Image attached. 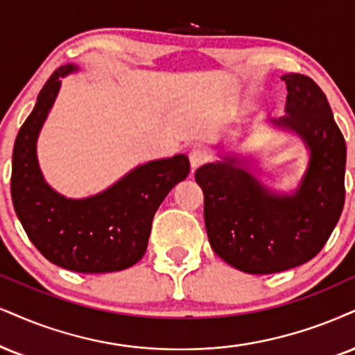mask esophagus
I'll return each instance as SVG.
<instances>
[{"instance_id":"esophagus-1","label":"esophagus","mask_w":355,"mask_h":355,"mask_svg":"<svg viewBox=\"0 0 355 355\" xmlns=\"http://www.w3.org/2000/svg\"><path fill=\"white\" fill-rule=\"evenodd\" d=\"M205 159H207V157H205L204 151H200L199 148H194V150H191V153H189V163H191L192 171L198 169L199 166H202L205 163Z\"/></svg>"}]
</instances>
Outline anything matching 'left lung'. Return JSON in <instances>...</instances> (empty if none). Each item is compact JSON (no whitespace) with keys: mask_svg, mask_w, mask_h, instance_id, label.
I'll use <instances>...</instances> for the list:
<instances>
[{"mask_svg":"<svg viewBox=\"0 0 355 355\" xmlns=\"http://www.w3.org/2000/svg\"><path fill=\"white\" fill-rule=\"evenodd\" d=\"M282 80L286 115L271 125L296 135L309 151L298 187L273 191L253 176L248 157L232 153L196 171L212 250L250 275L278 273L316 257L344 207L347 153L324 92L301 73H284Z\"/></svg>","mask_w":355,"mask_h":355,"instance_id":"left-lung-1","label":"left lung"}]
</instances>
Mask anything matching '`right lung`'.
<instances>
[{
	"instance_id": "obj_1",
	"label": "right lung",
	"mask_w": 355,
	"mask_h": 355,
	"mask_svg": "<svg viewBox=\"0 0 355 355\" xmlns=\"http://www.w3.org/2000/svg\"><path fill=\"white\" fill-rule=\"evenodd\" d=\"M65 64L49 77L12 150L11 198L34 247L47 260L78 273L130 268L146 252L153 217L169 191L189 174V159L176 155L137 166L115 184L84 199L52 189L37 161V137L60 89L77 72Z\"/></svg>"
}]
</instances>
